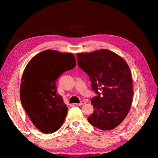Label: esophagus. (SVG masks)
<instances>
[{"instance_id": "esophagus-1", "label": "esophagus", "mask_w": 158, "mask_h": 158, "mask_svg": "<svg viewBox=\"0 0 158 158\" xmlns=\"http://www.w3.org/2000/svg\"><path fill=\"white\" fill-rule=\"evenodd\" d=\"M85 103V102L84 101H82V102H80L79 103H76V106H83V105H84Z\"/></svg>"}]
</instances>
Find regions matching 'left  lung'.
Listing matches in <instances>:
<instances>
[{
    "instance_id": "obj_1",
    "label": "left lung",
    "mask_w": 158,
    "mask_h": 158,
    "mask_svg": "<svg viewBox=\"0 0 158 158\" xmlns=\"http://www.w3.org/2000/svg\"><path fill=\"white\" fill-rule=\"evenodd\" d=\"M79 67L87 73L97 94L91 100L94 113L88 118L102 131L117 127L130 110L133 96L131 70L122 57L107 49L76 55Z\"/></svg>"
}]
</instances>
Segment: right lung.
I'll use <instances>...</instances> for the list:
<instances>
[{"label":"right lung","instance_id":"1","mask_svg":"<svg viewBox=\"0 0 158 158\" xmlns=\"http://www.w3.org/2000/svg\"><path fill=\"white\" fill-rule=\"evenodd\" d=\"M74 56L70 52L44 51L33 56L23 71L20 99L23 109L38 130L44 133L58 131L68 107L56 92V80L75 67Z\"/></svg>","mask_w":158,"mask_h":158}]
</instances>
